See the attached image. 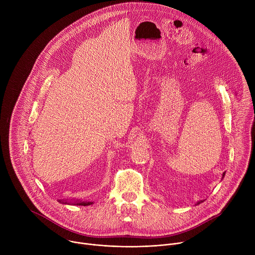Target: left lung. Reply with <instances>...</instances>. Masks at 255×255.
I'll return each mask as SVG.
<instances>
[{
    "label": "left lung",
    "mask_w": 255,
    "mask_h": 255,
    "mask_svg": "<svg viewBox=\"0 0 255 255\" xmlns=\"http://www.w3.org/2000/svg\"><path fill=\"white\" fill-rule=\"evenodd\" d=\"M225 176V172L223 173V175H222V178ZM204 202V200H201V201H199V202H197V204L196 205H199V204H201V203H203Z\"/></svg>",
    "instance_id": "8db88e82"
}]
</instances>
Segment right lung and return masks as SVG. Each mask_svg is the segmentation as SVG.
I'll return each mask as SVG.
<instances>
[{"label":"right lung","mask_w":255,"mask_h":255,"mask_svg":"<svg viewBox=\"0 0 255 255\" xmlns=\"http://www.w3.org/2000/svg\"><path fill=\"white\" fill-rule=\"evenodd\" d=\"M59 203L61 204H67V205H77V206H90L92 204H94V202H89V201H80V200H68V199H65V200H58Z\"/></svg>","instance_id":"obj_1"}]
</instances>
